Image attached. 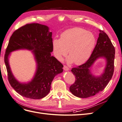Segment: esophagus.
<instances>
[{
    "mask_svg": "<svg viewBox=\"0 0 122 122\" xmlns=\"http://www.w3.org/2000/svg\"><path fill=\"white\" fill-rule=\"evenodd\" d=\"M63 69H64V71H68L69 69V68L67 66H66V65H64V66H63Z\"/></svg>",
    "mask_w": 122,
    "mask_h": 122,
    "instance_id": "1",
    "label": "esophagus"
}]
</instances>
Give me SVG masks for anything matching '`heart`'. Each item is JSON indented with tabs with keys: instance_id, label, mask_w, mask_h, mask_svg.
Segmentation results:
<instances>
[{
	"instance_id": "obj_1",
	"label": "heart",
	"mask_w": 122,
	"mask_h": 122,
	"mask_svg": "<svg viewBox=\"0 0 122 122\" xmlns=\"http://www.w3.org/2000/svg\"><path fill=\"white\" fill-rule=\"evenodd\" d=\"M96 43V38L92 33L76 27L65 30L61 35L60 39H54L52 46L58 60H62L68 51L67 62L80 65L88 60Z\"/></svg>"
}]
</instances>
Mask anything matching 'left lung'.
I'll use <instances>...</instances> for the list:
<instances>
[{"instance_id": "1", "label": "left lung", "mask_w": 122, "mask_h": 122, "mask_svg": "<svg viewBox=\"0 0 122 122\" xmlns=\"http://www.w3.org/2000/svg\"><path fill=\"white\" fill-rule=\"evenodd\" d=\"M115 48L107 35L100 30L96 46L89 59L86 63L71 68L75 76V82L69 87V90L74 96L87 98L95 96L106 87L113 76ZM105 57L107 61L105 71L101 76L96 77L90 72V67L96 59Z\"/></svg>"}]
</instances>
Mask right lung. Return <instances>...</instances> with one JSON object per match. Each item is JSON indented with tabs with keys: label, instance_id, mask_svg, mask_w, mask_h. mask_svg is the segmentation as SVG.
<instances>
[{
	"label": "right lung",
	"instance_id": "obj_1",
	"mask_svg": "<svg viewBox=\"0 0 122 122\" xmlns=\"http://www.w3.org/2000/svg\"><path fill=\"white\" fill-rule=\"evenodd\" d=\"M52 33L48 26L39 23H29L14 32L10 38L5 55L8 78L10 85L19 95L25 98L40 99L50 92L51 82L55 76L63 71V65L55 57L53 51ZM34 50L37 62L34 78L27 83H20L14 78L10 68L8 57L17 49Z\"/></svg>",
	"mask_w": 122,
	"mask_h": 122
}]
</instances>
